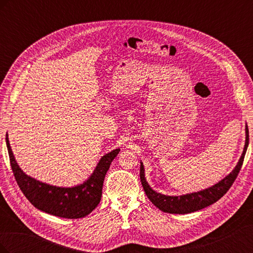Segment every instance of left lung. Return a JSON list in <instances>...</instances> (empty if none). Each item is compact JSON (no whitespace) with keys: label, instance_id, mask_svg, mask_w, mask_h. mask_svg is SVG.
I'll use <instances>...</instances> for the list:
<instances>
[{"label":"left lung","instance_id":"left-lung-1","mask_svg":"<svg viewBox=\"0 0 253 253\" xmlns=\"http://www.w3.org/2000/svg\"><path fill=\"white\" fill-rule=\"evenodd\" d=\"M248 143L249 131L248 126H246V142H245L243 154L233 171L228 176H226L224 179H221L219 182H217L216 185H214L206 190L200 191V192L186 194L181 196H168L155 192V191L149 186L147 180H145L144 168L142 163H140V180L144 192L153 205L156 206L159 210L167 213L187 214L204 209L206 207L217 202L219 198L223 197L227 193V191L231 188L232 183L234 182L237 175H239L241 171L245 154H246V151L248 148Z\"/></svg>","mask_w":253,"mask_h":253}]
</instances>
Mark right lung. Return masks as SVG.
Wrapping results in <instances>:
<instances>
[{
    "mask_svg": "<svg viewBox=\"0 0 253 253\" xmlns=\"http://www.w3.org/2000/svg\"><path fill=\"white\" fill-rule=\"evenodd\" d=\"M6 144L11 170L23 194L37 209L63 218H81L88 215L96 208L101 200L105 174L120 151L116 149L105 154L97 165L94 173L82 185L61 188L47 185L26 175L13 157L7 135Z\"/></svg>",
    "mask_w": 253,
    "mask_h": 253,
    "instance_id": "1",
    "label": "right lung"
}]
</instances>
